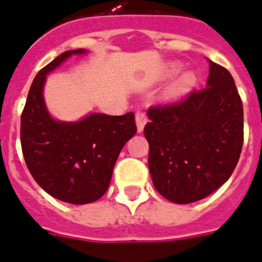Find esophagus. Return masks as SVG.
I'll use <instances>...</instances> for the list:
<instances>
[{"label": "esophagus", "instance_id": "34e87169", "mask_svg": "<svg viewBox=\"0 0 262 262\" xmlns=\"http://www.w3.org/2000/svg\"><path fill=\"white\" fill-rule=\"evenodd\" d=\"M146 122H147L146 113H145L144 111H138V112L136 113V124H137V130L140 132V133L144 130Z\"/></svg>", "mask_w": 262, "mask_h": 262}]
</instances>
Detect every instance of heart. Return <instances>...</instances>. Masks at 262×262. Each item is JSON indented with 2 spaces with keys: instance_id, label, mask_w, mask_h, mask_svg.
Segmentation results:
<instances>
[{
  "instance_id": "1",
  "label": "heart",
  "mask_w": 262,
  "mask_h": 262,
  "mask_svg": "<svg viewBox=\"0 0 262 262\" xmlns=\"http://www.w3.org/2000/svg\"><path fill=\"white\" fill-rule=\"evenodd\" d=\"M178 70V66L177 64H172L171 67H170V71L174 72ZM195 84V76L191 72H186V74L182 75L181 77H179L178 80L175 81L174 84L171 85V88H170V95H172V96H179V95H183V93L187 92L188 90H190L192 85Z\"/></svg>"
}]
</instances>
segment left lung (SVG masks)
I'll list each match as a JSON object with an SVG mask.
<instances>
[{
  "label": "left lung",
  "instance_id": "8db88e82",
  "mask_svg": "<svg viewBox=\"0 0 262 262\" xmlns=\"http://www.w3.org/2000/svg\"><path fill=\"white\" fill-rule=\"evenodd\" d=\"M208 62L206 87L147 111L149 171L156 190L172 203H192L226 183L244 142V113L235 80L228 70Z\"/></svg>",
  "mask_w": 262,
  "mask_h": 262
}]
</instances>
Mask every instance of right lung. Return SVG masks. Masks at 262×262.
<instances>
[{
    "label": "right lung",
    "instance_id": "obj_1",
    "mask_svg": "<svg viewBox=\"0 0 262 262\" xmlns=\"http://www.w3.org/2000/svg\"><path fill=\"white\" fill-rule=\"evenodd\" d=\"M66 51L42 68L31 84L21 116V146L27 169L47 194L71 204H87L108 190L113 167L137 126L134 113H91L76 122L56 121L43 99L46 75L74 54Z\"/></svg>",
    "mask_w": 262,
    "mask_h": 262
}]
</instances>
